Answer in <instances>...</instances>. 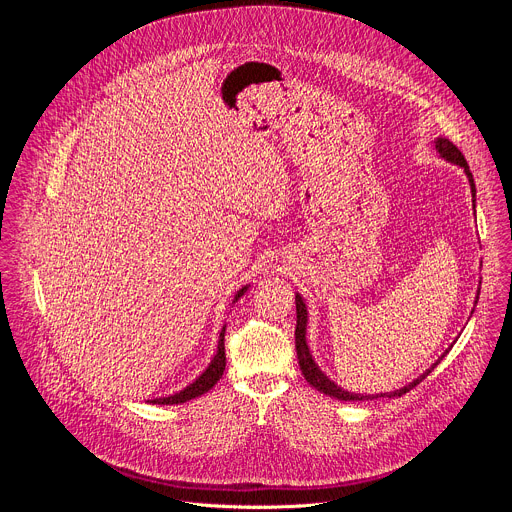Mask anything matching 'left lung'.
<instances>
[{
	"label": "left lung",
	"mask_w": 512,
	"mask_h": 512,
	"mask_svg": "<svg viewBox=\"0 0 512 512\" xmlns=\"http://www.w3.org/2000/svg\"><path fill=\"white\" fill-rule=\"evenodd\" d=\"M436 150L440 152V156H444L446 160L454 162V164H460L464 168V173L468 177V183H470V191H472V197L476 195V189H474V179H472V173L468 170V162L464 158V154L456 148V144H452L448 138H438L436 140ZM478 301V299H476ZM295 309H297V325H295V350H297V360H299V368H301V374L303 378L315 388L319 390L321 394L325 396H331V398H337V400H346V402H358V400H376V398H398V396H404L406 392H410L412 388H416L432 370L434 366L440 364V358L430 370H426L420 378H416L412 384L396 390V392H386V394H352L344 388H339L337 384H333L319 368L317 364L313 362L311 354H309V348H307V342H305V327H307V309H305V303H303V297L297 293L295 295Z\"/></svg>",
	"instance_id": "1"
}]
</instances>
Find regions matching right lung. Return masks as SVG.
<instances>
[{
  "label": "right lung",
  "instance_id": "1",
  "mask_svg": "<svg viewBox=\"0 0 512 512\" xmlns=\"http://www.w3.org/2000/svg\"><path fill=\"white\" fill-rule=\"evenodd\" d=\"M245 291H247V287L239 289L233 301H237ZM223 372H225V325H223L221 335H219L217 354H215L213 362L209 364V368H207L191 386H187L185 390H181V392H177V394H173V396H168V398L150 400V404H162V406H164V404H183V402H189V400H193V398H199V396H203L205 392H209V390L219 382V378L223 376Z\"/></svg>",
  "mask_w": 512,
  "mask_h": 512
}]
</instances>
